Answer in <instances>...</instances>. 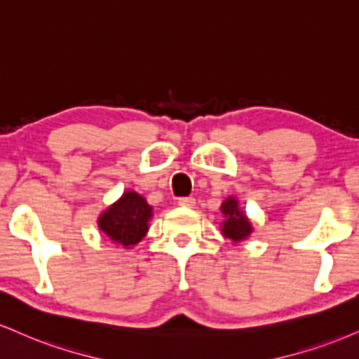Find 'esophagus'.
Listing matches in <instances>:
<instances>
[{"label": "esophagus", "mask_w": 359, "mask_h": 359, "mask_svg": "<svg viewBox=\"0 0 359 359\" xmlns=\"http://www.w3.org/2000/svg\"><path fill=\"white\" fill-rule=\"evenodd\" d=\"M179 205L180 207H187V209H192L196 205V198L194 197H180L179 198Z\"/></svg>", "instance_id": "34e87169"}]
</instances>
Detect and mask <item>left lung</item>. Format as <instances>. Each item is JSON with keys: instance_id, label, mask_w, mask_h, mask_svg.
<instances>
[{"instance_id": "8db88e82", "label": "left lung", "mask_w": 359, "mask_h": 359, "mask_svg": "<svg viewBox=\"0 0 359 359\" xmlns=\"http://www.w3.org/2000/svg\"><path fill=\"white\" fill-rule=\"evenodd\" d=\"M221 210L224 214L222 222V236L231 239L232 243H243L248 237L252 234V226L243 210L239 209V202L236 197H227L222 202Z\"/></svg>"}]
</instances>
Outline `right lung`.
<instances>
[{"label":"right lung","instance_id":"obj_1","mask_svg":"<svg viewBox=\"0 0 359 359\" xmlns=\"http://www.w3.org/2000/svg\"><path fill=\"white\" fill-rule=\"evenodd\" d=\"M152 210V205L147 204L145 197L127 191L115 204L100 214L98 227L111 243L127 249L133 248L149 231V221L154 215Z\"/></svg>","mask_w":359,"mask_h":359}]
</instances>
